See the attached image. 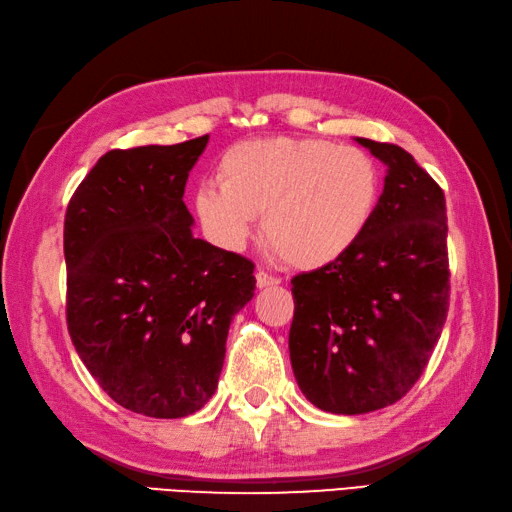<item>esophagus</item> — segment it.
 Returning a JSON list of instances; mask_svg holds the SVG:
<instances>
[{
	"label": "esophagus",
	"mask_w": 512,
	"mask_h": 512,
	"mask_svg": "<svg viewBox=\"0 0 512 512\" xmlns=\"http://www.w3.org/2000/svg\"><path fill=\"white\" fill-rule=\"evenodd\" d=\"M255 280H257V288H273V286L280 284V277H275V275L266 273V271H257Z\"/></svg>",
	"instance_id": "obj_1"
}]
</instances>
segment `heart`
I'll list each match as a JSON object with an SVG mask.
<instances>
[{
    "instance_id": "obj_1",
    "label": "heart",
    "mask_w": 512,
    "mask_h": 512,
    "mask_svg": "<svg viewBox=\"0 0 512 512\" xmlns=\"http://www.w3.org/2000/svg\"><path fill=\"white\" fill-rule=\"evenodd\" d=\"M219 183H201L192 210L206 235L237 250L264 237L288 266L315 271L356 248L383 194L376 159L353 145L322 138H255L221 154Z\"/></svg>"
}]
</instances>
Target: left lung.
Here are the masks:
<instances>
[{
  "instance_id": "8db88e82",
  "label": "left lung",
  "mask_w": 512,
  "mask_h": 512,
  "mask_svg": "<svg viewBox=\"0 0 512 512\" xmlns=\"http://www.w3.org/2000/svg\"><path fill=\"white\" fill-rule=\"evenodd\" d=\"M383 163L378 212L336 264L295 275L288 351L306 401L331 414L383 410L410 392L450 300L445 197L403 147L353 138Z\"/></svg>"
}]
</instances>
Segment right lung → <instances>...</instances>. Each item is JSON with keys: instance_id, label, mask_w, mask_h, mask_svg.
<instances>
[{"instance_id": "1", "label": "right lung", "mask_w": 512, "mask_h": 512, "mask_svg": "<svg viewBox=\"0 0 512 512\" xmlns=\"http://www.w3.org/2000/svg\"><path fill=\"white\" fill-rule=\"evenodd\" d=\"M208 138L107 152L64 219L71 342L136 414L199 412L217 389L230 322L255 295L253 262L192 235L183 192Z\"/></svg>"}]
</instances>
